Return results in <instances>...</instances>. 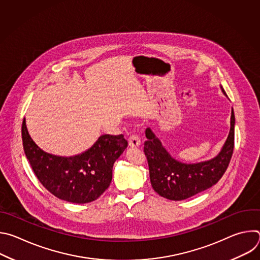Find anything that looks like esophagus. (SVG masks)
<instances>
[{
	"label": "esophagus",
	"mask_w": 260,
	"mask_h": 260,
	"mask_svg": "<svg viewBox=\"0 0 260 260\" xmlns=\"http://www.w3.org/2000/svg\"><path fill=\"white\" fill-rule=\"evenodd\" d=\"M128 145H129V147H135V148H137V147H139L140 145H141V140H140V138H139V136H137V135H133V136H131L129 138H128Z\"/></svg>",
	"instance_id": "obj_1"
}]
</instances>
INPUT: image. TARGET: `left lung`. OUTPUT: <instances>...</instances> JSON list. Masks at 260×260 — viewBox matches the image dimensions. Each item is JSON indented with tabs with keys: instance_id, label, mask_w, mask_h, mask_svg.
<instances>
[{
	"instance_id": "1",
	"label": "left lung",
	"mask_w": 260,
	"mask_h": 260,
	"mask_svg": "<svg viewBox=\"0 0 260 260\" xmlns=\"http://www.w3.org/2000/svg\"><path fill=\"white\" fill-rule=\"evenodd\" d=\"M146 137L144 152L154 191L171 201H183L212 187L225 173L235 147V113L232 109L231 131L224 146L216 157L208 161L189 165L178 161L150 128L146 129Z\"/></svg>"
}]
</instances>
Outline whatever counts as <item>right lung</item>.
Here are the masks:
<instances>
[{
    "label": "right lung",
    "instance_id": "right-lung-1",
    "mask_svg": "<svg viewBox=\"0 0 260 260\" xmlns=\"http://www.w3.org/2000/svg\"><path fill=\"white\" fill-rule=\"evenodd\" d=\"M25 156L43 186L54 197L75 204L95 201L110 186L113 165L127 147L123 135H103L85 152L61 157L44 152L21 127Z\"/></svg>",
    "mask_w": 260,
    "mask_h": 260
}]
</instances>
